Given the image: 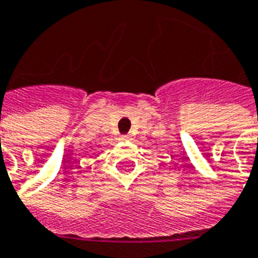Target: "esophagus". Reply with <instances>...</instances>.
Wrapping results in <instances>:
<instances>
[{
  "instance_id": "1",
  "label": "esophagus",
  "mask_w": 258,
  "mask_h": 258,
  "mask_svg": "<svg viewBox=\"0 0 258 258\" xmlns=\"http://www.w3.org/2000/svg\"><path fill=\"white\" fill-rule=\"evenodd\" d=\"M127 139H129V136H127V135H123V136H121V137H119V140H122V141H126Z\"/></svg>"
}]
</instances>
